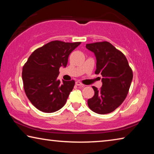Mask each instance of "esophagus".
<instances>
[{
  "mask_svg": "<svg viewBox=\"0 0 154 154\" xmlns=\"http://www.w3.org/2000/svg\"><path fill=\"white\" fill-rule=\"evenodd\" d=\"M75 85H77V86H82V87H83V83H81L80 82H78V81H77V82H75Z\"/></svg>",
  "mask_w": 154,
  "mask_h": 154,
  "instance_id": "34e87169",
  "label": "esophagus"
}]
</instances>
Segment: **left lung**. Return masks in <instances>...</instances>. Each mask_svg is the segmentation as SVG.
<instances>
[{
  "label": "left lung",
  "instance_id": "8db88e82",
  "mask_svg": "<svg viewBox=\"0 0 154 154\" xmlns=\"http://www.w3.org/2000/svg\"><path fill=\"white\" fill-rule=\"evenodd\" d=\"M96 57V74L102 75L103 86H92L94 95L88 100L92 111L98 114L111 113L122 105L131 84L133 73L126 56L107 41L86 44Z\"/></svg>",
  "mask_w": 154,
  "mask_h": 154
}]
</instances>
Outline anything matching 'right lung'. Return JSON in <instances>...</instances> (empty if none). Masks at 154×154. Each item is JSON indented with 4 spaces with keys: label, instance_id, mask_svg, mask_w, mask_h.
I'll return each instance as SVG.
<instances>
[{
    "label": "right lung",
    "instance_id": "obj_1",
    "mask_svg": "<svg viewBox=\"0 0 154 154\" xmlns=\"http://www.w3.org/2000/svg\"><path fill=\"white\" fill-rule=\"evenodd\" d=\"M81 42L53 41L35 49L22 69L24 92L30 103L45 113L60 109L73 89L75 81L58 79L59 69Z\"/></svg>",
    "mask_w": 154,
    "mask_h": 154
}]
</instances>
